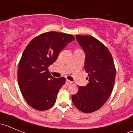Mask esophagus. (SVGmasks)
Listing matches in <instances>:
<instances>
[{"mask_svg": "<svg viewBox=\"0 0 133 133\" xmlns=\"http://www.w3.org/2000/svg\"><path fill=\"white\" fill-rule=\"evenodd\" d=\"M65 84H66L67 85H69V84H72V82H71L70 80H66V81H65Z\"/></svg>", "mask_w": 133, "mask_h": 133, "instance_id": "34e87169", "label": "esophagus"}]
</instances>
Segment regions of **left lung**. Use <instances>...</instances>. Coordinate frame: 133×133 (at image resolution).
Returning a JSON list of instances; mask_svg holds the SVG:
<instances>
[{"label": "left lung", "instance_id": "obj_1", "mask_svg": "<svg viewBox=\"0 0 133 133\" xmlns=\"http://www.w3.org/2000/svg\"><path fill=\"white\" fill-rule=\"evenodd\" d=\"M76 41L85 55V70L89 83L78 86V91L72 95L76 108L85 113L97 111L111 95L116 76L112 55L105 45L90 35H76Z\"/></svg>", "mask_w": 133, "mask_h": 133}]
</instances>
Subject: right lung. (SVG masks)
I'll return each mask as SVG.
<instances>
[{
	"label": "right lung",
	"instance_id": "add662e5",
	"mask_svg": "<svg viewBox=\"0 0 133 133\" xmlns=\"http://www.w3.org/2000/svg\"><path fill=\"white\" fill-rule=\"evenodd\" d=\"M75 39L71 35L51 31L36 37L26 46L18 64L17 77L22 96L31 108L45 111L55 105L65 78H54L48 68Z\"/></svg>",
	"mask_w": 133,
	"mask_h": 133
}]
</instances>
